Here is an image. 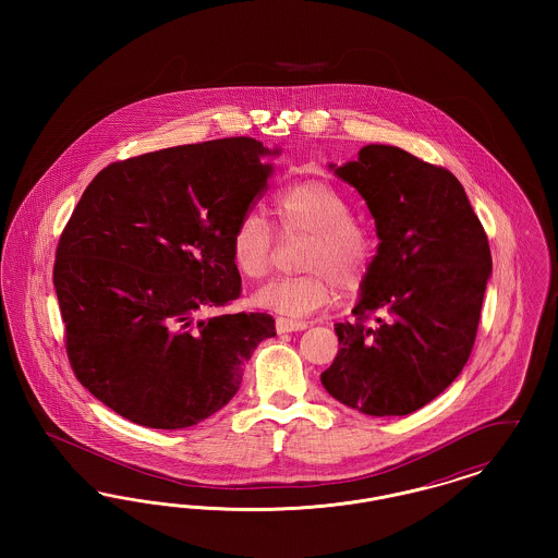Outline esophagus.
<instances>
[{
	"mask_svg": "<svg viewBox=\"0 0 558 558\" xmlns=\"http://www.w3.org/2000/svg\"><path fill=\"white\" fill-rule=\"evenodd\" d=\"M307 328V322L303 319H291V318H276V330L282 335V332H296V330H305Z\"/></svg>",
	"mask_w": 558,
	"mask_h": 558,
	"instance_id": "1",
	"label": "esophagus"
}]
</instances>
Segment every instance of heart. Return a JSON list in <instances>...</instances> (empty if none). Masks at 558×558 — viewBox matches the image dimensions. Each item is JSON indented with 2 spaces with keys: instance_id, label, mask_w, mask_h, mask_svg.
<instances>
[{
  "instance_id": "b5f03b06",
  "label": "heart",
  "mask_w": 558,
  "mask_h": 558,
  "mask_svg": "<svg viewBox=\"0 0 558 558\" xmlns=\"http://www.w3.org/2000/svg\"><path fill=\"white\" fill-rule=\"evenodd\" d=\"M269 213L282 239L305 236L301 276L276 278L255 292V303L282 316L301 318L335 299L337 284L355 291L372 264L374 240L353 219L345 196L322 180H301L271 196ZM232 262L244 278L259 280L271 267L274 234L259 213H244L230 236Z\"/></svg>"
}]
</instances>
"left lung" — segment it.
<instances>
[{
	"label": "left lung",
	"mask_w": 558,
	"mask_h": 558,
	"mask_svg": "<svg viewBox=\"0 0 558 558\" xmlns=\"http://www.w3.org/2000/svg\"><path fill=\"white\" fill-rule=\"evenodd\" d=\"M330 169L362 194L380 242L355 319L335 324L341 349L319 380L353 410L405 416L444 393L473 351L489 242L444 167L371 144Z\"/></svg>",
	"instance_id": "obj_1"
}]
</instances>
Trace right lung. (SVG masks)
I'll return each instance as SVG.
<instances>
[{"label": "right lung", "mask_w": 558, "mask_h": 558, "mask_svg": "<svg viewBox=\"0 0 558 558\" xmlns=\"http://www.w3.org/2000/svg\"><path fill=\"white\" fill-rule=\"evenodd\" d=\"M278 155L253 137L119 160L85 187L56 248L53 289L81 385L148 428L198 425L236 396L267 314H203L239 299L240 217Z\"/></svg>", "instance_id": "1"}]
</instances>
